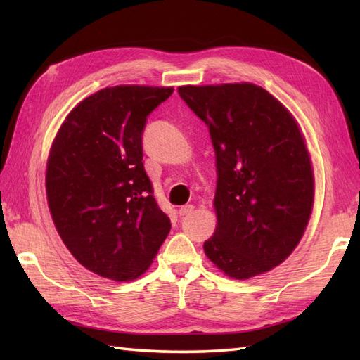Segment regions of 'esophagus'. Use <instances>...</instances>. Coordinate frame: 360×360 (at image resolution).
I'll return each instance as SVG.
<instances>
[{
    "label": "esophagus",
    "instance_id": "obj_1",
    "mask_svg": "<svg viewBox=\"0 0 360 360\" xmlns=\"http://www.w3.org/2000/svg\"><path fill=\"white\" fill-rule=\"evenodd\" d=\"M193 205L192 204H187V205H182V207H179V217H187L190 215V213L193 212Z\"/></svg>",
    "mask_w": 360,
    "mask_h": 360
}]
</instances>
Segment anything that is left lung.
Segmentation results:
<instances>
[{"label": "left lung", "mask_w": 360, "mask_h": 360, "mask_svg": "<svg viewBox=\"0 0 360 360\" xmlns=\"http://www.w3.org/2000/svg\"><path fill=\"white\" fill-rule=\"evenodd\" d=\"M178 93L209 127L217 156L218 226L205 255L236 280L274 269L302 240L314 202L311 158L295 119L254 83Z\"/></svg>", "instance_id": "obj_1"}]
</instances>
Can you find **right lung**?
I'll use <instances>...</instances> for the list:
<instances>
[{
  "mask_svg": "<svg viewBox=\"0 0 360 360\" xmlns=\"http://www.w3.org/2000/svg\"><path fill=\"white\" fill-rule=\"evenodd\" d=\"M173 88L97 91L68 114L49 151L46 195L66 248L101 277L131 281L170 232L142 162L147 116Z\"/></svg>",
  "mask_w": 360,
  "mask_h": 360,
  "instance_id": "obj_1",
  "label": "right lung"
}]
</instances>
